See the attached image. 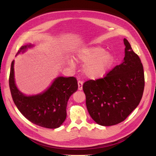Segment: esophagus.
Wrapping results in <instances>:
<instances>
[{
  "label": "esophagus",
  "instance_id": "1",
  "mask_svg": "<svg viewBox=\"0 0 156 156\" xmlns=\"http://www.w3.org/2000/svg\"><path fill=\"white\" fill-rule=\"evenodd\" d=\"M78 90H83V82L78 81Z\"/></svg>",
  "mask_w": 156,
  "mask_h": 156
}]
</instances>
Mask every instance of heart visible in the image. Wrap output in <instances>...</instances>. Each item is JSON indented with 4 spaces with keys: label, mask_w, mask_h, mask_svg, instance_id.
Segmentation results:
<instances>
[{
    "label": "heart",
    "mask_w": 156,
    "mask_h": 156,
    "mask_svg": "<svg viewBox=\"0 0 156 156\" xmlns=\"http://www.w3.org/2000/svg\"><path fill=\"white\" fill-rule=\"evenodd\" d=\"M75 60L78 62L85 64L83 73L90 79H98L105 77L115 61V56L106 52L100 46H92L81 48L75 54ZM71 67H74L72 59L68 60Z\"/></svg>",
    "instance_id": "b5f03b06"
}]
</instances>
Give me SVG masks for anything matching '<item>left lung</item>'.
I'll return each instance as SVG.
<instances>
[{
	"mask_svg": "<svg viewBox=\"0 0 156 156\" xmlns=\"http://www.w3.org/2000/svg\"><path fill=\"white\" fill-rule=\"evenodd\" d=\"M125 56L103 79L83 84L86 105L92 119L99 125L110 126L123 122L136 108L143 97L144 75L139 56L124 39Z\"/></svg>",
	"mask_w": 156,
	"mask_h": 156,
	"instance_id": "obj_1",
	"label": "left lung"
}]
</instances>
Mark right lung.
<instances>
[{
    "instance_id": "obj_1",
    "label": "right lung",
    "mask_w": 156,
    "mask_h": 156,
    "mask_svg": "<svg viewBox=\"0 0 156 156\" xmlns=\"http://www.w3.org/2000/svg\"><path fill=\"white\" fill-rule=\"evenodd\" d=\"M34 46L30 44L22 46L16 56ZM9 85L13 101L21 114L32 123L49 129L57 128L63 124L66 119L68 101L78 88L75 77H58L44 92L27 96L17 87L14 60L11 64Z\"/></svg>"
}]
</instances>
